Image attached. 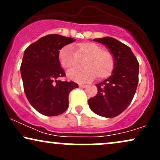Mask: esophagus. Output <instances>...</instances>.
Segmentation results:
<instances>
[{"instance_id": "esophagus-1", "label": "esophagus", "mask_w": 160, "mask_h": 160, "mask_svg": "<svg viewBox=\"0 0 160 160\" xmlns=\"http://www.w3.org/2000/svg\"><path fill=\"white\" fill-rule=\"evenodd\" d=\"M86 85H84V84H79V87L80 88H86Z\"/></svg>"}]
</instances>
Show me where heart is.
<instances>
[{"mask_svg": "<svg viewBox=\"0 0 160 160\" xmlns=\"http://www.w3.org/2000/svg\"><path fill=\"white\" fill-rule=\"evenodd\" d=\"M76 56L86 58L82 62L85 68L82 70H72L67 73L68 79L75 82L84 83L92 81L98 76L104 79L111 74L114 68V58L110 51L93 42H82L75 46L74 49L70 46H65L58 52V61L64 69L74 67Z\"/></svg>", "mask_w": 160, "mask_h": 160, "instance_id": "b5f03b06", "label": "heart"}]
</instances>
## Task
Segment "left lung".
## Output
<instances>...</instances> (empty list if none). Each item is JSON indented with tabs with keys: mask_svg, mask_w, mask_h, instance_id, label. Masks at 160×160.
<instances>
[{
	"mask_svg": "<svg viewBox=\"0 0 160 160\" xmlns=\"http://www.w3.org/2000/svg\"><path fill=\"white\" fill-rule=\"evenodd\" d=\"M94 41L105 46L114 58L111 76L96 84L98 93L88 100L90 109L104 117H115L127 108L136 92L139 64L131 49L119 40L105 37Z\"/></svg>",
	"mask_w": 160,
	"mask_h": 160,
	"instance_id": "left-lung-1",
	"label": "left lung"
}]
</instances>
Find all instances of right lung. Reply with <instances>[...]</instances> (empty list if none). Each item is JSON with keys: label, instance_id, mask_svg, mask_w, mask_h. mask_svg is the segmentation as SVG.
Instances as JSON below:
<instances>
[{"label": "right lung", "instance_id": "1", "mask_svg": "<svg viewBox=\"0 0 160 160\" xmlns=\"http://www.w3.org/2000/svg\"><path fill=\"white\" fill-rule=\"evenodd\" d=\"M76 40L49 34L27 47L22 62L21 76L29 103L41 114L59 115L68 107V95L78 84L58 80L65 75L58 61L62 47Z\"/></svg>", "mask_w": 160, "mask_h": 160}]
</instances>
